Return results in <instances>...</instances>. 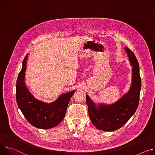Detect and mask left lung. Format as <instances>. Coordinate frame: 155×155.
Here are the masks:
<instances>
[{"label":"left lung","instance_id":"1","mask_svg":"<svg viewBox=\"0 0 155 155\" xmlns=\"http://www.w3.org/2000/svg\"><path fill=\"white\" fill-rule=\"evenodd\" d=\"M125 50L132 70V81L129 91L114 104H99L98 108L86 95L89 115L92 123L101 130L110 132L121 128L129 121L139 106L141 89L139 64L132 51L127 47Z\"/></svg>","mask_w":155,"mask_h":155}]
</instances>
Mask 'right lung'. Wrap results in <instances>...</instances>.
<instances>
[{"mask_svg": "<svg viewBox=\"0 0 155 155\" xmlns=\"http://www.w3.org/2000/svg\"><path fill=\"white\" fill-rule=\"evenodd\" d=\"M28 55V54L23 60L21 70L16 81L17 104L27 121L33 126L42 129L54 127L63 119L69 102L75 91L61 95L56 101L51 104L36 99L29 92L25 82Z\"/></svg>", "mask_w": 155, "mask_h": 155, "instance_id": "right-lung-1", "label": "right lung"}]
</instances>
